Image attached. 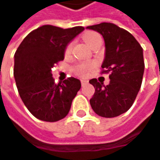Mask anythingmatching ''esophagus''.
I'll list each match as a JSON object with an SVG mask.
<instances>
[{
  "instance_id": "1",
  "label": "esophagus",
  "mask_w": 160,
  "mask_h": 160,
  "mask_svg": "<svg viewBox=\"0 0 160 160\" xmlns=\"http://www.w3.org/2000/svg\"><path fill=\"white\" fill-rule=\"evenodd\" d=\"M80 82H81V86H85L87 83H88V80H80Z\"/></svg>"
}]
</instances>
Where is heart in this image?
Returning a JSON list of instances; mask_svg holds the SVG:
<instances>
[{
	"label": "heart",
	"instance_id": "1",
	"mask_svg": "<svg viewBox=\"0 0 160 160\" xmlns=\"http://www.w3.org/2000/svg\"><path fill=\"white\" fill-rule=\"evenodd\" d=\"M82 39L85 42L89 45V47L91 48L94 44H96L99 42H101V37L98 32H87L83 34L82 36ZM71 44L68 45V47L66 48V51L65 53L66 54H69L71 52ZM91 69V64L89 63H80V64H77L75 67H74V71L79 74V75H85L86 72L89 71Z\"/></svg>",
	"mask_w": 160,
	"mask_h": 160
}]
</instances>
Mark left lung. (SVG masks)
<instances>
[{
	"label": "left lung",
	"mask_w": 160,
	"mask_h": 160,
	"mask_svg": "<svg viewBox=\"0 0 160 160\" xmlns=\"http://www.w3.org/2000/svg\"><path fill=\"white\" fill-rule=\"evenodd\" d=\"M87 29L102 35L105 42L102 73H110L107 86L97 79L89 80L95 88L90 106L100 117H118L130 108L140 89L145 69L143 49L131 33L115 24L102 22Z\"/></svg>",
	"instance_id": "8db88e82"
}]
</instances>
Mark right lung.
Listing matches in <instances>:
<instances>
[{
    "mask_svg": "<svg viewBox=\"0 0 160 160\" xmlns=\"http://www.w3.org/2000/svg\"><path fill=\"white\" fill-rule=\"evenodd\" d=\"M83 31L81 26L62 29L43 25L29 33L18 47L15 82L24 105L35 118L55 122L68 115L81 83L71 77L55 84L52 69L64 60L67 46Z\"/></svg>",
    "mask_w": 160,
    "mask_h": 160,
    "instance_id": "obj_1",
    "label": "right lung"
}]
</instances>
